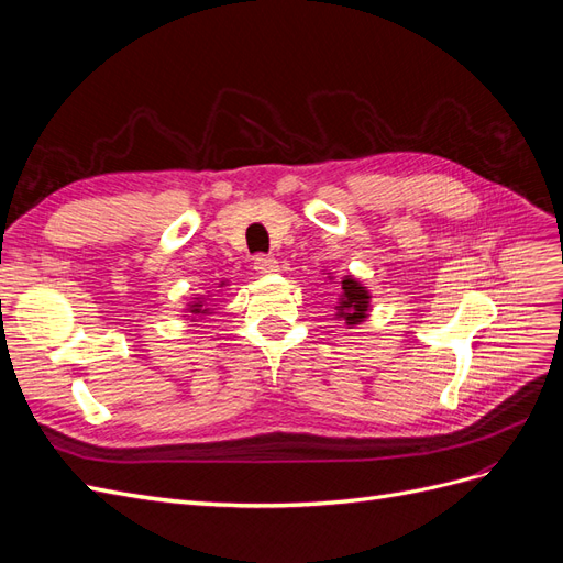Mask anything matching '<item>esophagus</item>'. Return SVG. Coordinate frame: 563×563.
Instances as JSON below:
<instances>
[{"label": "esophagus", "instance_id": "obj_1", "mask_svg": "<svg viewBox=\"0 0 563 563\" xmlns=\"http://www.w3.org/2000/svg\"><path fill=\"white\" fill-rule=\"evenodd\" d=\"M253 269L258 272V275H272V272L279 269V263L272 258V255H265V253H258L253 258Z\"/></svg>", "mask_w": 563, "mask_h": 563}]
</instances>
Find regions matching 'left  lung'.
I'll use <instances>...</instances> for the list:
<instances>
[{
  "mask_svg": "<svg viewBox=\"0 0 563 563\" xmlns=\"http://www.w3.org/2000/svg\"><path fill=\"white\" fill-rule=\"evenodd\" d=\"M368 310V294L366 288L354 279H343V302H340V317H345L350 327L364 321Z\"/></svg>",
  "mask_w": 563,
  "mask_h": 563,
  "instance_id": "8db88e82",
  "label": "left lung"
}]
</instances>
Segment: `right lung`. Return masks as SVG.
<instances>
[{
	"label": "right lung",
	"mask_w": 563,
	"mask_h": 563,
	"mask_svg": "<svg viewBox=\"0 0 563 563\" xmlns=\"http://www.w3.org/2000/svg\"><path fill=\"white\" fill-rule=\"evenodd\" d=\"M190 312H195V314H197V312H199V305H195V310H190Z\"/></svg>",
	"instance_id": "right-lung-1"
}]
</instances>
